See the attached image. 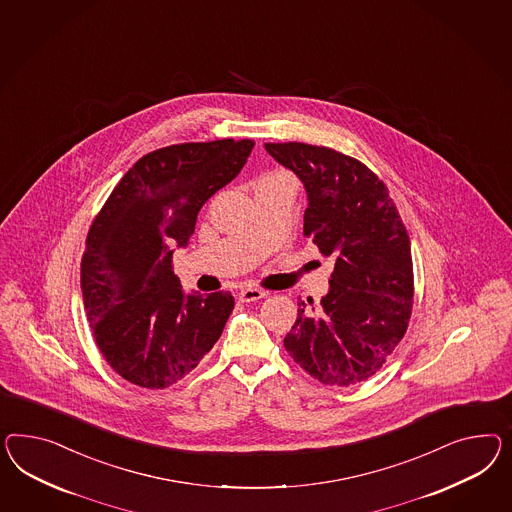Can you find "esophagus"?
<instances>
[{
	"label": "esophagus",
	"mask_w": 512,
	"mask_h": 512,
	"mask_svg": "<svg viewBox=\"0 0 512 512\" xmlns=\"http://www.w3.org/2000/svg\"><path fill=\"white\" fill-rule=\"evenodd\" d=\"M266 296V292L261 291V289H255V287H248V289H242V291H238L236 294V298L240 300V302H244V304H249V302H257V300H261Z\"/></svg>",
	"instance_id": "34e87169"
}]
</instances>
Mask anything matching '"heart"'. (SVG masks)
Masks as SVG:
<instances>
[{"instance_id": "heart-1", "label": "heart", "mask_w": 512, "mask_h": 512, "mask_svg": "<svg viewBox=\"0 0 512 512\" xmlns=\"http://www.w3.org/2000/svg\"><path fill=\"white\" fill-rule=\"evenodd\" d=\"M259 186H291V188H294V180H292L289 173L276 171V173H268V175L261 177L257 182V188Z\"/></svg>"}]
</instances>
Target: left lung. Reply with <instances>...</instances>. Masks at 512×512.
<instances>
[{
	"instance_id": "8db88e82",
	"label": "left lung",
	"mask_w": 512,
	"mask_h": 512,
	"mask_svg": "<svg viewBox=\"0 0 512 512\" xmlns=\"http://www.w3.org/2000/svg\"><path fill=\"white\" fill-rule=\"evenodd\" d=\"M264 149L302 180L304 235L335 259L330 291L317 309L298 302L283 345L318 382L354 386L386 363L408 328L414 300L410 236L386 184L356 158L296 141Z\"/></svg>"
}]
</instances>
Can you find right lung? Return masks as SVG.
<instances>
[{
  "mask_svg": "<svg viewBox=\"0 0 512 512\" xmlns=\"http://www.w3.org/2000/svg\"><path fill=\"white\" fill-rule=\"evenodd\" d=\"M251 139L182 143L149 152L98 212L82 257L83 307L115 373L147 389L184 378L220 339L231 292L186 294L173 251L186 248L212 195L248 162Z\"/></svg>",
  "mask_w": 512,
  "mask_h": 512,
  "instance_id": "right-lung-1",
  "label": "right lung"
}]
</instances>
